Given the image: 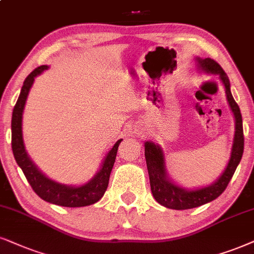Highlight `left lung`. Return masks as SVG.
<instances>
[{
  "label": "left lung",
  "mask_w": 254,
  "mask_h": 254,
  "mask_svg": "<svg viewBox=\"0 0 254 254\" xmlns=\"http://www.w3.org/2000/svg\"><path fill=\"white\" fill-rule=\"evenodd\" d=\"M199 70L206 72L219 75L220 81L225 86V92L227 102H229L231 110L236 120V132H234L233 146L231 157L226 169L223 175L211 185L205 188L197 189V190H186L181 186L176 185L168 177L165 169V158L160 146L156 145L152 142L145 143V159L147 171L150 177L151 192L153 197L160 205L173 208V210H188L200 205H204L212 201L225 191L229 183L234 175L237 166L240 163L244 152V131H243V118L240 114L238 104L234 101L230 90V79L224 71L223 68L212 59H195Z\"/></svg>",
  "instance_id": "obj_1"
}]
</instances>
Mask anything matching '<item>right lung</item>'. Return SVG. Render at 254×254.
<instances>
[{
  "label": "right lung",
  "instance_id": "obj_1",
  "mask_svg": "<svg viewBox=\"0 0 254 254\" xmlns=\"http://www.w3.org/2000/svg\"><path fill=\"white\" fill-rule=\"evenodd\" d=\"M47 65H41L29 73L25 78L21 94L18 96L11 117V147L12 153L18 166L23 171L25 178L29 182L33 190L38 197L48 203L60 205L65 207H82L95 204L103 197L109 185L111 170L114 168L116 159L118 145L122 139L117 140L116 144L109 151L108 155L102 163V168L96 173V176L89 183L82 186H68L51 181L42 173L37 166L29 158L25 151L23 136H22V115H23L25 101L30 91L35 77L47 70Z\"/></svg>",
  "mask_w": 254,
  "mask_h": 254
}]
</instances>
